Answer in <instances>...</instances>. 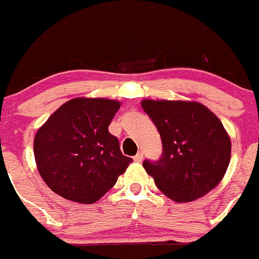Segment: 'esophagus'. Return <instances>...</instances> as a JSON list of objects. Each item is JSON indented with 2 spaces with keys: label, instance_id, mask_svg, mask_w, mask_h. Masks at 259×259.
I'll return each mask as SVG.
<instances>
[{
  "label": "esophagus",
  "instance_id": "esophagus-1",
  "mask_svg": "<svg viewBox=\"0 0 259 259\" xmlns=\"http://www.w3.org/2000/svg\"><path fill=\"white\" fill-rule=\"evenodd\" d=\"M142 158H144V154H142L141 152H140V153H137V154H136V156H134L133 160H134V161H136V162H141V161H142Z\"/></svg>",
  "mask_w": 259,
  "mask_h": 259
}]
</instances>
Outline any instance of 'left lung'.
<instances>
[{
	"label": "left lung",
	"instance_id": "1",
	"mask_svg": "<svg viewBox=\"0 0 259 259\" xmlns=\"http://www.w3.org/2000/svg\"><path fill=\"white\" fill-rule=\"evenodd\" d=\"M141 106L161 136L162 157L142 164L157 188L177 203L212 191L231 158V141L221 119L195 101L144 99Z\"/></svg>",
	"mask_w": 259,
	"mask_h": 259
}]
</instances>
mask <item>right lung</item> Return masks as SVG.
Wrapping results in <instances>:
<instances>
[{"label":"right lung","mask_w":259,"mask_h":259,"mask_svg":"<svg viewBox=\"0 0 259 259\" xmlns=\"http://www.w3.org/2000/svg\"><path fill=\"white\" fill-rule=\"evenodd\" d=\"M121 102L79 97L63 103L34 136L40 176L67 200L91 204L125 173L133 160L123 156L109 125Z\"/></svg>","instance_id":"1"}]
</instances>
